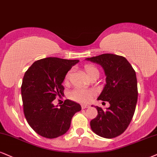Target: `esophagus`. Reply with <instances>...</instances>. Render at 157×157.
<instances>
[{
	"label": "esophagus",
	"instance_id": "34e87169",
	"mask_svg": "<svg viewBox=\"0 0 157 157\" xmlns=\"http://www.w3.org/2000/svg\"><path fill=\"white\" fill-rule=\"evenodd\" d=\"M90 107V105H82V108H83V109H84V108H89Z\"/></svg>",
	"mask_w": 157,
	"mask_h": 157
}]
</instances>
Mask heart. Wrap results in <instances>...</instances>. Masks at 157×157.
I'll return each mask as SVG.
<instances>
[{"mask_svg":"<svg viewBox=\"0 0 157 157\" xmlns=\"http://www.w3.org/2000/svg\"><path fill=\"white\" fill-rule=\"evenodd\" d=\"M84 71L86 73V75H87L89 78L93 76L94 75L99 74V72H98V70L97 69V67L92 65H85L84 66ZM71 73H72V70L69 71L66 73V75L65 76V79H64L65 83H67L69 81L70 78H71ZM94 93L93 91L79 88L75 89L70 94V96H71V98L73 100L80 102H87L90 101L92 100V98L94 97Z\"/></svg>","mask_w":157,"mask_h":157,"instance_id":"obj_1","label":"heart"}]
</instances>
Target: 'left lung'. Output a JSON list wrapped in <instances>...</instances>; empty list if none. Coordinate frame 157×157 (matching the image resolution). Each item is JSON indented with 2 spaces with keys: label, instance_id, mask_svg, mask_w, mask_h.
<instances>
[{
  "label": "left lung",
  "instance_id": "obj_1",
  "mask_svg": "<svg viewBox=\"0 0 157 157\" xmlns=\"http://www.w3.org/2000/svg\"><path fill=\"white\" fill-rule=\"evenodd\" d=\"M86 59L103 67L106 84L98 100L110 103L105 111L96 106L98 116L90 121L91 128L102 138H116L127 129L134 115L138 93L135 71L125 57L113 54Z\"/></svg>",
  "mask_w": 157,
  "mask_h": 157
}]
</instances>
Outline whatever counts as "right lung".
Here are the masks:
<instances>
[{
  "label": "right lung",
  "instance_id": "1",
  "mask_svg": "<svg viewBox=\"0 0 157 157\" xmlns=\"http://www.w3.org/2000/svg\"><path fill=\"white\" fill-rule=\"evenodd\" d=\"M78 59L47 57L36 61L22 79L23 111L32 129L46 138H55L68 130L73 115L82 110L78 103L65 100L60 108L52 101L64 94L65 76Z\"/></svg>",
  "mask_w": 157,
  "mask_h": 157
}]
</instances>
